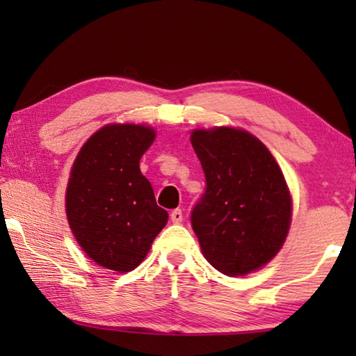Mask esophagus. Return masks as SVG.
<instances>
[{"instance_id":"esophagus-1","label":"esophagus","mask_w":356,"mask_h":356,"mask_svg":"<svg viewBox=\"0 0 356 356\" xmlns=\"http://www.w3.org/2000/svg\"><path fill=\"white\" fill-rule=\"evenodd\" d=\"M170 216H171V221L176 222V225H179V222L184 221V213H182V210H180V209L172 210Z\"/></svg>"}]
</instances>
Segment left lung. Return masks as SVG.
Masks as SVG:
<instances>
[{
	"label": "left lung",
	"instance_id": "1",
	"mask_svg": "<svg viewBox=\"0 0 356 356\" xmlns=\"http://www.w3.org/2000/svg\"><path fill=\"white\" fill-rule=\"evenodd\" d=\"M191 146L206 190L191 210V227L207 261L238 276L276 256L291 226L292 202L268 149L248 131L195 130Z\"/></svg>",
	"mask_w": 356,
	"mask_h": 356
}]
</instances>
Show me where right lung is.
I'll use <instances>...</instances> for the list:
<instances>
[{
    "instance_id": "obj_1",
    "label": "right lung",
    "mask_w": 356,
    "mask_h": 356,
    "mask_svg": "<svg viewBox=\"0 0 356 356\" xmlns=\"http://www.w3.org/2000/svg\"><path fill=\"white\" fill-rule=\"evenodd\" d=\"M154 138L144 125H106L81 147L70 172L65 212L72 232L95 264L119 273L141 264L168 222L140 171Z\"/></svg>"
}]
</instances>
